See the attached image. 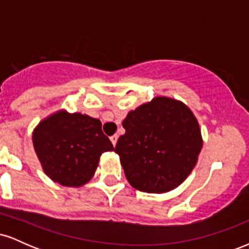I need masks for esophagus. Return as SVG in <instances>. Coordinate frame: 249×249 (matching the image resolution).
<instances>
[{
  "instance_id": "esophagus-1",
  "label": "esophagus",
  "mask_w": 249,
  "mask_h": 249,
  "mask_svg": "<svg viewBox=\"0 0 249 249\" xmlns=\"http://www.w3.org/2000/svg\"><path fill=\"white\" fill-rule=\"evenodd\" d=\"M110 141H111V142H112V144H113V146H116L117 141H118V136H117V134H113V136L110 137Z\"/></svg>"
}]
</instances>
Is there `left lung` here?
<instances>
[{
  "mask_svg": "<svg viewBox=\"0 0 249 249\" xmlns=\"http://www.w3.org/2000/svg\"><path fill=\"white\" fill-rule=\"evenodd\" d=\"M125 133L115 152L136 190L166 193L185 181L198 161L202 137L198 119L185 103L154 97L123 121Z\"/></svg>",
  "mask_w": 249,
  "mask_h": 249,
  "instance_id": "left-lung-1",
  "label": "left lung"
}]
</instances>
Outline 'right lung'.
Returning <instances> with one entry per match:
<instances>
[{
    "mask_svg": "<svg viewBox=\"0 0 249 249\" xmlns=\"http://www.w3.org/2000/svg\"><path fill=\"white\" fill-rule=\"evenodd\" d=\"M33 145L43 172L62 186L75 188L95 176L102 153L113 151L99 119L65 108L36 125Z\"/></svg>",
    "mask_w": 249,
    "mask_h": 249,
    "instance_id": "1",
    "label": "right lung"
}]
</instances>
